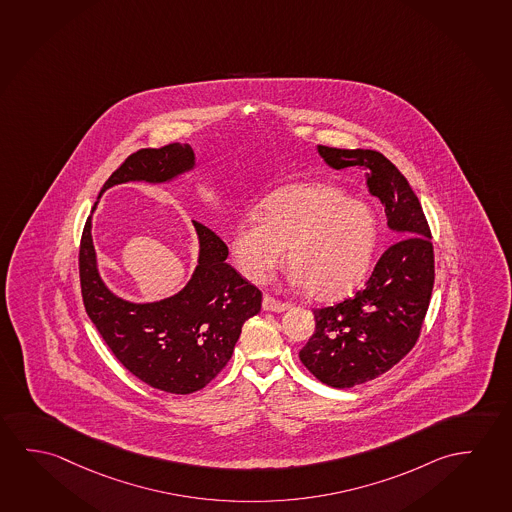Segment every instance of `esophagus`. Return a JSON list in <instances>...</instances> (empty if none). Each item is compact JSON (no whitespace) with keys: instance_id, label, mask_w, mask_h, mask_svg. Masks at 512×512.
Masks as SVG:
<instances>
[{"instance_id":"obj_1","label":"esophagus","mask_w":512,"mask_h":512,"mask_svg":"<svg viewBox=\"0 0 512 512\" xmlns=\"http://www.w3.org/2000/svg\"><path fill=\"white\" fill-rule=\"evenodd\" d=\"M261 306H263L265 311H272V313H281V311H286V309L290 308V304H288V302L277 301V299L270 297V295H265V297H263Z\"/></svg>"}]
</instances>
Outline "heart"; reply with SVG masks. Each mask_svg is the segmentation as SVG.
Masks as SVG:
<instances>
[{"label": "heart", "mask_w": 512, "mask_h": 512, "mask_svg": "<svg viewBox=\"0 0 512 512\" xmlns=\"http://www.w3.org/2000/svg\"><path fill=\"white\" fill-rule=\"evenodd\" d=\"M375 245L374 211L327 183L284 188L268 199L263 220H242L231 236L236 267L249 281L265 283L288 249L293 281L318 301L341 299L357 288Z\"/></svg>", "instance_id": "heart-1"}]
</instances>
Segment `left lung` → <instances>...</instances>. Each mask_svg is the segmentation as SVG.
<instances>
[{
	"label": "left lung",
	"instance_id": "left-lung-1",
	"mask_svg": "<svg viewBox=\"0 0 512 512\" xmlns=\"http://www.w3.org/2000/svg\"><path fill=\"white\" fill-rule=\"evenodd\" d=\"M331 169L365 171L395 244L382 254L352 299L313 309L315 334L299 352L302 365L333 388H352L386 374L420 336L434 286V251L422 204L407 179L381 153L317 146Z\"/></svg>",
	"mask_w": 512,
	"mask_h": 512
}]
</instances>
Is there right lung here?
<instances>
[{"label":"right lung","mask_w":512,"mask_h":512,"mask_svg":"<svg viewBox=\"0 0 512 512\" xmlns=\"http://www.w3.org/2000/svg\"><path fill=\"white\" fill-rule=\"evenodd\" d=\"M195 169L194 149L169 144L140 149L108 178V188L130 181L171 183ZM197 265L188 283L167 299L131 302L106 286L92 242V215L80 245L83 304L92 324L124 368L156 390L188 395L213 381L233 356L245 320L258 315L261 292L240 276L228 260V245L201 222Z\"/></svg>","instance_id":"obj_1"}]
</instances>
